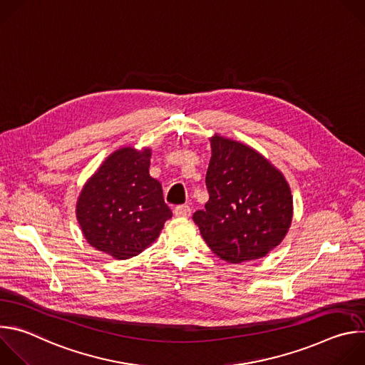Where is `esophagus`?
<instances>
[{
  "instance_id": "esophagus-1",
  "label": "esophagus",
  "mask_w": 365,
  "mask_h": 365,
  "mask_svg": "<svg viewBox=\"0 0 365 365\" xmlns=\"http://www.w3.org/2000/svg\"><path fill=\"white\" fill-rule=\"evenodd\" d=\"M192 214V210L187 205H179L175 207V215L179 218H189Z\"/></svg>"
}]
</instances>
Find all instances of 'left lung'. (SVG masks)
<instances>
[{"instance_id": "left-lung-1", "label": "left lung", "mask_w": 365, "mask_h": 365, "mask_svg": "<svg viewBox=\"0 0 365 365\" xmlns=\"http://www.w3.org/2000/svg\"><path fill=\"white\" fill-rule=\"evenodd\" d=\"M206 172L210 200L193 214L200 235L231 264L266 257L287 235L293 196L283 173L252 147L214 134Z\"/></svg>"}]
</instances>
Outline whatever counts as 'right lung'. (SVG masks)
<instances>
[{
	"mask_svg": "<svg viewBox=\"0 0 365 365\" xmlns=\"http://www.w3.org/2000/svg\"><path fill=\"white\" fill-rule=\"evenodd\" d=\"M151 148L121 147L102 162L76 200L85 240L117 259L138 255L172 218L159 180L150 176Z\"/></svg>",
	"mask_w": 365,
	"mask_h": 365,
	"instance_id": "add662e5",
	"label": "right lung"
}]
</instances>
